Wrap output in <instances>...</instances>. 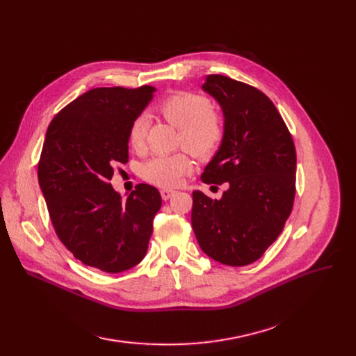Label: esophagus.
<instances>
[{"mask_svg":"<svg viewBox=\"0 0 356 356\" xmlns=\"http://www.w3.org/2000/svg\"><path fill=\"white\" fill-rule=\"evenodd\" d=\"M175 193H176V192L172 191V189H163V191H160V195H161L163 200H168Z\"/></svg>","mask_w":356,"mask_h":356,"instance_id":"34e87169","label":"esophagus"}]
</instances>
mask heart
Listing matches in <instances>:
<instances>
[{"instance_id": "obj_1", "label": "heart", "mask_w": 356, "mask_h": 356, "mask_svg": "<svg viewBox=\"0 0 356 356\" xmlns=\"http://www.w3.org/2000/svg\"><path fill=\"white\" fill-rule=\"evenodd\" d=\"M159 114L179 128V141L200 160L211 159L225 137V122L211 106L209 101L197 93L179 90L165 97L157 105ZM129 147L140 152L145 143V120L136 118L128 128ZM193 167L186 152L156 156L141 165V177L159 188H176Z\"/></svg>"}]
</instances>
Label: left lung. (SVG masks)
Returning <instances> with one entry per match:
<instances>
[{"mask_svg":"<svg viewBox=\"0 0 356 356\" xmlns=\"http://www.w3.org/2000/svg\"><path fill=\"white\" fill-rule=\"evenodd\" d=\"M202 88L222 108L225 137L200 179L227 183L228 191L219 200L193 192L192 228L212 259L248 266L263 257L291 213L294 143L275 105L259 89L222 74H208Z\"/></svg>","mask_w":356,"mask_h":356,"instance_id":"1","label":"left lung"}]
</instances>
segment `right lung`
I'll use <instances>...</instances> for the list:
<instances>
[{
    "label": "right lung",
    "instance_id": "1",
    "mask_svg": "<svg viewBox=\"0 0 356 356\" xmlns=\"http://www.w3.org/2000/svg\"><path fill=\"white\" fill-rule=\"evenodd\" d=\"M153 86L95 88L51 120L39 184L56 235L85 266L121 273L145 257L161 196L140 183L125 202L109 180L128 161V128L153 99Z\"/></svg>",
    "mask_w": 356,
    "mask_h": 356
}]
</instances>
